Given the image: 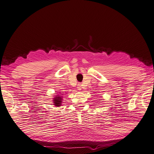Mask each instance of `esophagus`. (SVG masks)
Wrapping results in <instances>:
<instances>
[{"label": "esophagus", "instance_id": "esophagus-1", "mask_svg": "<svg viewBox=\"0 0 154 154\" xmlns=\"http://www.w3.org/2000/svg\"><path fill=\"white\" fill-rule=\"evenodd\" d=\"M78 91H80V90H82V85H81L80 83H79V84H78Z\"/></svg>", "mask_w": 154, "mask_h": 154}]
</instances>
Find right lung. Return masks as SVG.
Listing matches in <instances>:
<instances>
[{
  "instance_id": "1",
  "label": "right lung",
  "mask_w": 154,
  "mask_h": 154,
  "mask_svg": "<svg viewBox=\"0 0 154 154\" xmlns=\"http://www.w3.org/2000/svg\"><path fill=\"white\" fill-rule=\"evenodd\" d=\"M62 97H61L60 96H56L55 98H54V104L55 106H59L61 105V104H62Z\"/></svg>"
}]
</instances>
